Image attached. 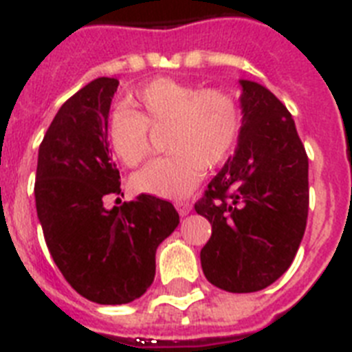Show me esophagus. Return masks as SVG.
<instances>
[{
  "mask_svg": "<svg viewBox=\"0 0 352 352\" xmlns=\"http://www.w3.org/2000/svg\"><path fill=\"white\" fill-rule=\"evenodd\" d=\"M174 206H176V210H178V213L182 217H185V214H188L192 211V203H188V201H178Z\"/></svg>",
  "mask_w": 352,
  "mask_h": 352,
  "instance_id": "34e87169",
  "label": "esophagus"
}]
</instances>
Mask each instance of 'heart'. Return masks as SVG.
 <instances>
[{
	"label": "heart",
	"instance_id": "obj_1",
	"mask_svg": "<svg viewBox=\"0 0 352 352\" xmlns=\"http://www.w3.org/2000/svg\"><path fill=\"white\" fill-rule=\"evenodd\" d=\"M132 109L114 111L107 123L109 144L125 166L135 167L151 151V129H169V157L153 160L133 178L142 194L179 199L201 183L208 167L232 153L241 130L239 105L223 89H203L182 80L155 79L135 89Z\"/></svg>",
	"mask_w": 352,
	"mask_h": 352
}]
</instances>
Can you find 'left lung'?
<instances>
[{
  "label": "left lung",
  "instance_id": "obj_1",
  "mask_svg": "<svg viewBox=\"0 0 352 352\" xmlns=\"http://www.w3.org/2000/svg\"><path fill=\"white\" fill-rule=\"evenodd\" d=\"M241 130L234 155L195 211L211 223L201 250L204 276L229 292H256L280 278L296 256L309 214V158L285 105L239 79Z\"/></svg>",
  "mask_w": 352,
  "mask_h": 352
}]
</instances>
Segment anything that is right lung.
Masks as SVG:
<instances>
[{"instance_id":"right-lung-1","label":"right lung","mask_w":352,"mask_h":352,"mask_svg":"<svg viewBox=\"0 0 352 352\" xmlns=\"http://www.w3.org/2000/svg\"><path fill=\"white\" fill-rule=\"evenodd\" d=\"M118 84L98 77L70 96L43 135L36 164V214L49 252L65 280L100 305L130 303L148 291L158 245L179 223L173 204L153 195L104 206L121 192L107 141Z\"/></svg>"}]
</instances>
